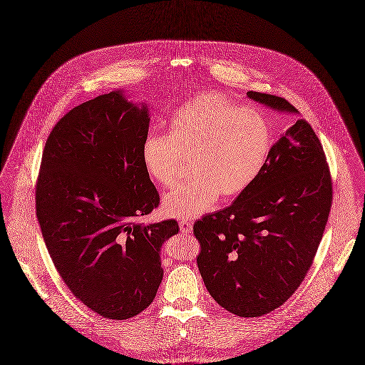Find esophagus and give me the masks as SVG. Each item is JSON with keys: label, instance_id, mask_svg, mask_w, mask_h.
<instances>
[{"label": "esophagus", "instance_id": "esophagus-1", "mask_svg": "<svg viewBox=\"0 0 365 365\" xmlns=\"http://www.w3.org/2000/svg\"><path fill=\"white\" fill-rule=\"evenodd\" d=\"M179 227L182 233H190L192 232V222L189 221H180L179 222Z\"/></svg>", "mask_w": 365, "mask_h": 365}]
</instances>
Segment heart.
Returning <instances> with one entry per match:
<instances>
[{
  "label": "heart",
  "instance_id": "1",
  "mask_svg": "<svg viewBox=\"0 0 365 365\" xmlns=\"http://www.w3.org/2000/svg\"><path fill=\"white\" fill-rule=\"evenodd\" d=\"M272 148L268 120L258 110L215 93L193 97L169 120L168 136L151 133L141 147L150 176L175 187L187 169L193 178L164 198L165 212L192 220L210 211L220 195L239 196L265 167Z\"/></svg>",
  "mask_w": 365,
  "mask_h": 365
}]
</instances>
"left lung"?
Masks as SVG:
<instances>
[{"label": "left lung", "mask_w": 365, "mask_h": 365, "mask_svg": "<svg viewBox=\"0 0 365 365\" xmlns=\"http://www.w3.org/2000/svg\"><path fill=\"white\" fill-rule=\"evenodd\" d=\"M274 110L299 113L287 100L247 91ZM332 178L321 141L297 119L272 145L249 189L193 226L198 271L212 299L252 318L281 307L312 265L332 207Z\"/></svg>", "instance_id": "1"}]
</instances>
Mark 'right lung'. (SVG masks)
I'll list each match as a JSON object with an SVG mask.
<instances>
[{
    "instance_id": "right-lung-1",
    "label": "right lung",
    "mask_w": 365,
    "mask_h": 365,
    "mask_svg": "<svg viewBox=\"0 0 365 365\" xmlns=\"http://www.w3.org/2000/svg\"><path fill=\"white\" fill-rule=\"evenodd\" d=\"M148 108L111 91L72 108L46 141L36 215L59 277L86 307L129 319L155 299L175 220L144 225L160 195L141 160Z\"/></svg>"
}]
</instances>
